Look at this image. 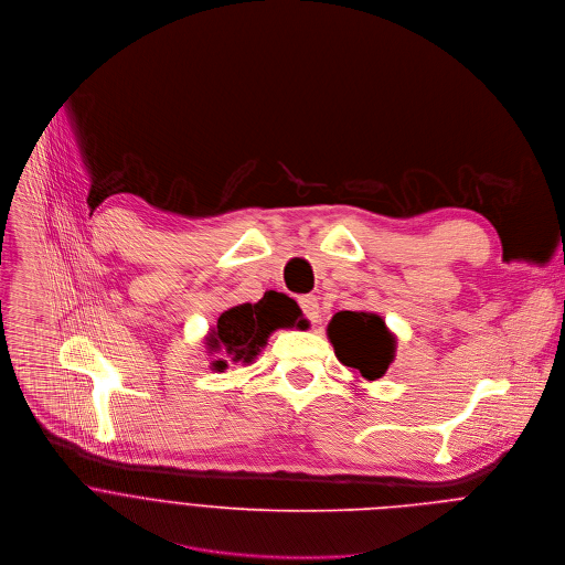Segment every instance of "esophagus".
<instances>
[{
    "mask_svg": "<svg viewBox=\"0 0 565 565\" xmlns=\"http://www.w3.org/2000/svg\"><path fill=\"white\" fill-rule=\"evenodd\" d=\"M300 307H302V313L307 316V320H311L313 324L318 322L320 318V302L316 296H302L300 298Z\"/></svg>",
    "mask_w": 565,
    "mask_h": 565,
    "instance_id": "obj_1",
    "label": "esophagus"
}]
</instances>
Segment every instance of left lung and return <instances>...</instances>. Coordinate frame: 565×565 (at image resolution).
<instances>
[{
	"label": "left lung",
	"mask_w": 565,
	"mask_h": 565,
	"mask_svg": "<svg viewBox=\"0 0 565 565\" xmlns=\"http://www.w3.org/2000/svg\"><path fill=\"white\" fill-rule=\"evenodd\" d=\"M335 358L362 379L376 381L396 358V335L373 311H340L327 327Z\"/></svg>",
	"instance_id": "1"
}]
</instances>
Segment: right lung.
<instances>
[{"instance_id":"obj_1","label":"right lung","mask_w":565,"mask_h":565,"mask_svg":"<svg viewBox=\"0 0 565 565\" xmlns=\"http://www.w3.org/2000/svg\"><path fill=\"white\" fill-rule=\"evenodd\" d=\"M302 324L305 318L296 302L278 291H267L256 305L230 307L203 338L205 353L212 358L210 371L225 373L230 364L249 366L267 347L274 331L298 329Z\"/></svg>"}]
</instances>
